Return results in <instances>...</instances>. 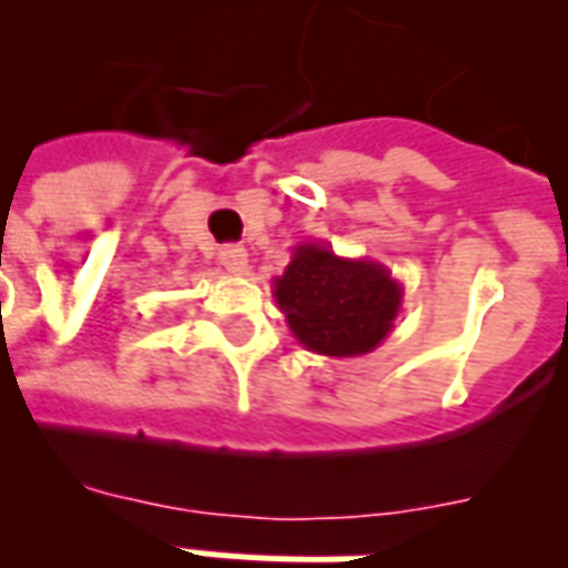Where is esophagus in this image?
<instances>
[{"mask_svg":"<svg viewBox=\"0 0 568 568\" xmlns=\"http://www.w3.org/2000/svg\"><path fill=\"white\" fill-rule=\"evenodd\" d=\"M217 258H221V265L226 267V271H230V274H247V250L244 247H235V244H232V247H223L221 253H217Z\"/></svg>","mask_w":568,"mask_h":568,"instance_id":"34e87169","label":"esophagus"}]
</instances>
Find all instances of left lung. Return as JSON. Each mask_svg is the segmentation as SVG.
<instances>
[{"label":"left lung","instance_id":"1","mask_svg":"<svg viewBox=\"0 0 568 568\" xmlns=\"http://www.w3.org/2000/svg\"><path fill=\"white\" fill-rule=\"evenodd\" d=\"M274 297L306 351L365 356L395 329L404 285L374 258H347L327 244L303 241L274 280Z\"/></svg>","mask_w":568,"mask_h":568}]
</instances>
